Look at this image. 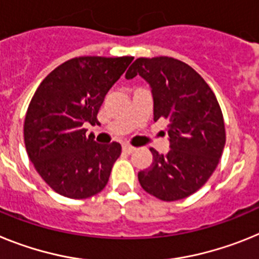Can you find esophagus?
I'll return each mask as SVG.
<instances>
[{"label":"esophagus","mask_w":259,"mask_h":259,"mask_svg":"<svg viewBox=\"0 0 259 259\" xmlns=\"http://www.w3.org/2000/svg\"><path fill=\"white\" fill-rule=\"evenodd\" d=\"M122 150L125 152H127V154H132V152L136 150V147H133V146H130V145H123Z\"/></svg>","instance_id":"1"}]
</instances>
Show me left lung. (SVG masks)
<instances>
[{
  "label": "left lung",
  "mask_w": 259,
  "mask_h": 259,
  "mask_svg": "<svg viewBox=\"0 0 259 259\" xmlns=\"http://www.w3.org/2000/svg\"><path fill=\"white\" fill-rule=\"evenodd\" d=\"M142 76L151 87L154 121L167 118L169 151L155 148L139 184L161 201H179L206 184L226 145L223 114L212 90L197 71L176 58H137L125 78Z\"/></svg>",
  "instance_id": "obj_1"
}]
</instances>
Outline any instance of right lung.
Returning <instances> with one entry per match:
<instances>
[{
  "label": "right lung",
  "mask_w": 259,
  "mask_h": 259,
  "mask_svg": "<svg viewBox=\"0 0 259 259\" xmlns=\"http://www.w3.org/2000/svg\"><path fill=\"white\" fill-rule=\"evenodd\" d=\"M133 58H73L36 90L24 120V143L37 173L58 194L83 199L107 185L121 145L95 142L84 125L99 123V108Z\"/></svg>",
  "instance_id": "add662e5"
}]
</instances>
